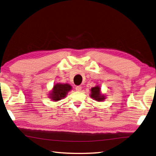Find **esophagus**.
<instances>
[{
    "instance_id": "esophagus-1",
    "label": "esophagus",
    "mask_w": 156,
    "mask_h": 156,
    "mask_svg": "<svg viewBox=\"0 0 156 156\" xmlns=\"http://www.w3.org/2000/svg\"><path fill=\"white\" fill-rule=\"evenodd\" d=\"M81 88H82V87L81 86H80V85H78V86H77L75 87V89H76V91H81Z\"/></svg>"
}]
</instances>
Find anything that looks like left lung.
I'll use <instances>...</instances> for the list:
<instances>
[{
    "label": "left lung",
    "instance_id": "left-lung-1",
    "mask_svg": "<svg viewBox=\"0 0 156 156\" xmlns=\"http://www.w3.org/2000/svg\"><path fill=\"white\" fill-rule=\"evenodd\" d=\"M90 97L97 101H104L106 98V96L104 94H101V89L99 85H96V86L91 88Z\"/></svg>",
    "mask_w": 156,
    "mask_h": 156
}]
</instances>
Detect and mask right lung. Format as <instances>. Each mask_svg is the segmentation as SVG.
<instances>
[{"mask_svg":"<svg viewBox=\"0 0 156 156\" xmlns=\"http://www.w3.org/2000/svg\"><path fill=\"white\" fill-rule=\"evenodd\" d=\"M72 90V86L69 83H57L54 85L48 94V98L53 101H58L65 98L69 92Z\"/></svg>","mask_w":156,"mask_h":156,"instance_id":"obj_1","label":"right lung"}]
</instances>
